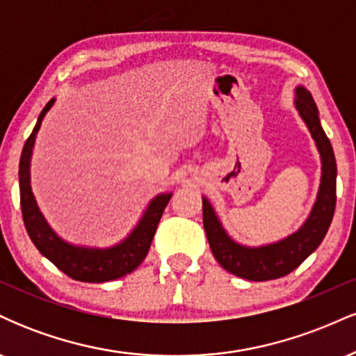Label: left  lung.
Returning a JSON list of instances; mask_svg holds the SVG:
<instances>
[{
    "label": "left lung",
    "mask_w": 356,
    "mask_h": 356,
    "mask_svg": "<svg viewBox=\"0 0 356 356\" xmlns=\"http://www.w3.org/2000/svg\"><path fill=\"white\" fill-rule=\"evenodd\" d=\"M295 107L303 118L321 157V182L316 201L308 219L296 232L277 243L249 248L232 241L212 209L202 197V220L212 254L226 271L249 281L277 280L296 269L321 244L332 224L337 206V161L330 138L320 124L318 107L312 93L296 87Z\"/></svg>",
    "instance_id": "left-lung-1"
}]
</instances>
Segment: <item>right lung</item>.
I'll list each match as a JSON object with an SVG mask.
<instances>
[{
  "mask_svg": "<svg viewBox=\"0 0 356 356\" xmlns=\"http://www.w3.org/2000/svg\"><path fill=\"white\" fill-rule=\"evenodd\" d=\"M53 104H55V99L44 105L38 120H36L33 132L24 142L22 159H19V202H22L24 227H26L28 236L33 241L36 249L72 280L83 281V283H105V281L118 280V277L132 273L145 259L155 231H157L159 220L164 214L165 206L169 204L172 194L155 195L134 231L122 243L112 248L99 249L73 246L58 238V234L48 226L36 206L30 186V161L31 154H33L35 138L42 127L43 117L47 115Z\"/></svg>",
  "mask_w": 356,
  "mask_h": 356,
  "instance_id": "1",
  "label": "right lung"
}]
</instances>
